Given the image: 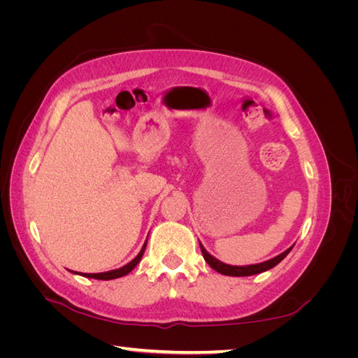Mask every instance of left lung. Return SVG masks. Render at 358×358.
I'll return each mask as SVG.
<instances>
[{
  "instance_id": "left-lung-1",
  "label": "left lung",
  "mask_w": 358,
  "mask_h": 358,
  "mask_svg": "<svg viewBox=\"0 0 358 358\" xmlns=\"http://www.w3.org/2000/svg\"><path fill=\"white\" fill-rule=\"evenodd\" d=\"M292 246H294V245H292ZM292 246L288 248L287 251H284L282 254L276 255L275 258H270V259H267V262H264V263L249 264V266H231V264H225V263L220 262L218 258H215L213 255H210L208 251H206L204 246L200 243L201 254H203L206 262H208V264L213 270H216V272H218V273H222V275H227V276H252V275L263 273V272H266V270H270V268L278 266L280 262H282V259L289 254Z\"/></svg>"
}]
</instances>
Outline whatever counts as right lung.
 Wrapping results in <instances>:
<instances>
[{
  "label": "right lung",
  "mask_w": 358,
  "mask_h": 358,
  "mask_svg": "<svg viewBox=\"0 0 358 358\" xmlns=\"http://www.w3.org/2000/svg\"><path fill=\"white\" fill-rule=\"evenodd\" d=\"M146 243H148V239L145 242V245L142 246V249H140V252L137 254V257L134 259H131L128 264L119 267V268H115V270H109V272H103V273H80V272H73L71 273L74 275H80V276H85V278H91V279H100V280H110V279H116V278H122L125 275H128L131 270L138 264L140 259H142L143 257V252L146 249Z\"/></svg>",
  "instance_id": "right-lung-1"
}]
</instances>
